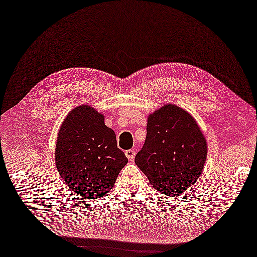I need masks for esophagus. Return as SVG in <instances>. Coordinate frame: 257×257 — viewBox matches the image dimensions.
I'll use <instances>...</instances> for the list:
<instances>
[{"label": "esophagus", "instance_id": "esophagus-1", "mask_svg": "<svg viewBox=\"0 0 257 257\" xmlns=\"http://www.w3.org/2000/svg\"><path fill=\"white\" fill-rule=\"evenodd\" d=\"M124 154H126L129 161H133L136 156V151L135 150H127L126 152H124Z\"/></svg>", "mask_w": 257, "mask_h": 257}]
</instances>
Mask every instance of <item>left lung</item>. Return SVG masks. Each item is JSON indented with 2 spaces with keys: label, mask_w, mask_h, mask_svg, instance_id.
Returning <instances> with one entry per match:
<instances>
[{
  "label": "left lung",
  "mask_w": 257,
  "mask_h": 257,
  "mask_svg": "<svg viewBox=\"0 0 257 257\" xmlns=\"http://www.w3.org/2000/svg\"><path fill=\"white\" fill-rule=\"evenodd\" d=\"M207 142L194 117L175 104H165L148 117L146 143L136 165L154 189L182 194L201 176Z\"/></svg>",
  "instance_id": "obj_1"
}]
</instances>
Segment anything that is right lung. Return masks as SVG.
<instances>
[{
    "instance_id": "right-lung-1",
    "label": "right lung",
    "mask_w": 257,
    "mask_h": 257,
    "mask_svg": "<svg viewBox=\"0 0 257 257\" xmlns=\"http://www.w3.org/2000/svg\"><path fill=\"white\" fill-rule=\"evenodd\" d=\"M127 163L100 111L82 104L65 117L56 139L55 164L71 191L98 199L110 191Z\"/></svg>"
}]
</instances>
